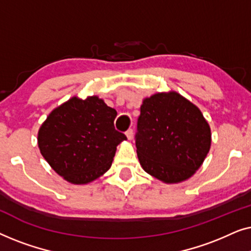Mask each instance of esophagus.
<instances>
[{
	"mask_svg": "<svg viewBox=\"0 0 251 251\" xmlns=\"http://www.w3.org/2000/svg\"><path fill=\"white\" fill-rule=\"evenodd\" d=\"M126 138H128L129 140H131L132 137H133V130L132 129H129L128 131L126 132Z\"/></svg>",
	"mask_w": 251,
	"mask_h": 251,
	"instance_id": "obj_1",
	"label": "esophagus"
}]
</instances>
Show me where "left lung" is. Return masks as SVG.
Instances as JSON below:
<instances>
[{"label": "left lung", "instance_id": "8db88e82", "mask_svg": "<svg viewBox=\"0 0 251 251\" xmlns=\"http://www.w3.org/2000/svg\"><path fill=\"white\" fill-rule=\"evenodd\" d=\"M137 155L147 174L166 184L193 176L211 145V130L193 102L176 91L143 100L137 123Z\"/></svg>", "mask_w": 251, "mask_h": 251}]
</instances>
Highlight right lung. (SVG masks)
<instances>
[{
  "instance_id": "add662e5",
  "label": "right lung",
  "mask_w": 251,
  "mask_h": 251,
  "mask_svg": "<svg viewBox=\"0 0 251 251\" xmlns=\"http://www.w3.org/2000/svg\"><path fill=\"white\" fill-rule=\"evenodd\" d=\"M116 115L98 96H74L54 108L40 126V152L68 183H91L111 168L116 146L126 139L114 128Z\"/></svg>"
}]
</instances>
